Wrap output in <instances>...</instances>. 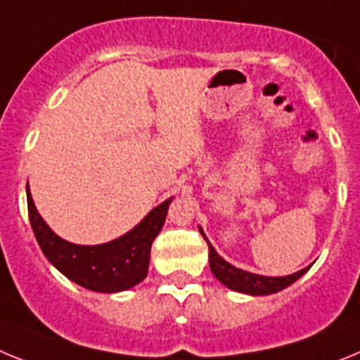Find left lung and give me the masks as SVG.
Returning a JSON list of instances; mask_svg holds the SVG:
<instances>
[{
	"label": "left lung",
	"instance_id": "obj_1",
	"mask_svg": "<svg viewBox=\"0 0 360 360\" xmlns=\"http://www.w3.org/2000/svg\"><path fill=\"white\" fill-rule=\"evenodd\" d=\"M200 235L204 236V240L208 242L210 249V269H212L213 276L220 281L222 285H226L228 289L236 290V292L249 294V296H267V294L280 292V290L287 289L289 285H292L294 281L300 280L303 274L310 269L305 267L297 271L294 274H287V276H264V274H255L244 271V269H238L235 265H231L229 262H226L224 258L220 257L219 252L215 251L210 240L204 235L202 228L199 226Z\"/></svg>",
	"mask_w": 360,
	"mask_h": 360
}]
</instances>
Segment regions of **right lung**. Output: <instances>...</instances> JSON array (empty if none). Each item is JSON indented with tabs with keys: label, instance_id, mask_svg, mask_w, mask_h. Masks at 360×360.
Listing matches in <instances>:
<instances>
[{
	"label": "right lung",
	"instance_id": "right-lung-1",
	"mask_svg": "<svg viewBox=\"0 0 360 360\" xmlns=\"http://www.w3.org/2000/svg\"><path fill=\"white\" fill-rule=\"evenodd\" d=\"M27 200L32 229L48 262L84 289L112 294L132 289L147 278L152 242L163 228L172 197L156 206L131 231L98 245H80L60 238L39 215L28 183Z\"/></svg>",
	"mask_w": 360,
	"mask_h": 360
}]
</instances>
